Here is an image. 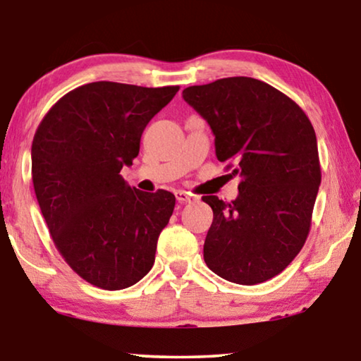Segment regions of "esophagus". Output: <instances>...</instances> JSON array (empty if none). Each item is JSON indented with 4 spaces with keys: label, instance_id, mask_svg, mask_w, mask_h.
Returning a JSON list of instances; mask_svg holds the SVG:
<instances>
[{
    "label": "esophagus",
    "instance_id": "1",
    "mask_svg": "<svg viewBox=\"0 0 361 361\" xmlns=\"http://www.w3.org/2000/svg\"><path fill=\"white\" fill-rule=\"evenodd\" d=\"M176 199H177V202H179V204H187V202L195 200V197L187 194V192H184V190H177L176 192Z\"/></svg>",
    "mask_w": 361,
    "mask_h": 361
}]
</instances>
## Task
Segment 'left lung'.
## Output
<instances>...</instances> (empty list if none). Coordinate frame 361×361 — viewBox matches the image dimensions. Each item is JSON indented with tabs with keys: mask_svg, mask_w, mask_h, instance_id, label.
I'll return each mask as SVG.
<instances>
[{
	"mask_svg": "<svg viewBox=\"0 0 361 361\" xmlns=\"http://www.w3.org/2000/svg\"><path fill=\"white\" fill-rule=\"evenodd\" d=\"M182 97L210 125L219 161H233L240 176L235 200L202 197L214 210L205 263L230 283H264L307 240L322 177L312 123L288 95L251 77L194 85Z\"/></svg>",
	"mask_w": 361,
	"mask_h": 361,
	"instance_id": "left-lung-1",
	"label": "left lung"
}]
</instances>
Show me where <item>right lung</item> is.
<instances>
[{
  "label": "right lung",
  "instance_id": "obj_1",
  "mask_svg": "<svg viewBox=\"0 0 361 361\" xmlns=\"http://www.w3.org/2000/svg\"><path fill=\"white\" fill-rule=\"evenodd\" d=\"M179 87L87 83L63 95L32 140V184L54 245L97 288L118 290L145 278L176 197L146 194L121 177L140 154L151 118Z\"/></svg>",
  "mask_w": 361,
  "mask_h": 361
}]
</instances>
